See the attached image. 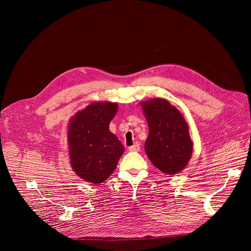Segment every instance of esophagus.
Here are the masks:
<instances>
[{"mask_svg": "<svg viewBox=\"0 0 251 251\" xmlns=\"http://www.w3.org/2000/svg\"><path fill=\"white\" fill-rule=\"evenodd\" d=\"M128 150H129V151H140L139 143H138V142L134 143L132 147H129V148H128Z\"/></svg>", "mask_w": 251, "mask_h": 251, "instance_id": "obj_1", "label": "esophagus"}]
</instances>
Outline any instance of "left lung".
<instances>
[{"mask_svg":"<svg viewBox=\"0 0 251 251\" xmlns=\"http://www.w3.org/2000/svg\"><path fill=\"white\" fill-rule=\"evenodd\" d=\"M140 104L150 129L144 144L147 155L163 173L178 174L192 155L193 143L187 122L168 100L155 98L140 101Z\"/></svg>","mask_w":251,"mask_h":251,"instance_id":"1","label":"left lung"}]
</instances>
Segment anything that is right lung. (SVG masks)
Segmentation results:
<instances>
[{"label": "right lung", "mask_w": 251, "mask_h": 251, "mask_svg": "<svg viewBox=\"0 0 251 251\" xmlns=\"http://www.w3.org/2000/svg\"><path fill=\"white\" fill-rule=\"evenodd\" d=\"M117 111V102L94 101L70 119L67 131L70 164L84 181L104 182L125 151L109 129Z\"/></svg>", "instance_id": "right-lung-1"}]
</instances>
